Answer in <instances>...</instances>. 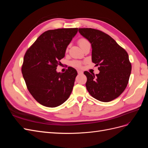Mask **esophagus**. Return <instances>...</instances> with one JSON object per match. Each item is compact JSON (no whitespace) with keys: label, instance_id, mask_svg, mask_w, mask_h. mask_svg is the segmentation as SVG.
I'll use <instances>...</instances> for the list:
<instances>
[{"label":"esophagus","instance_id":"34e87169","mask_svg":"<svg viewBox=\"0 0 148 148\" xmlns=\"http://www.w3.org/2000/svg\"><path fill=\"white\" fill-rule=\"evenodd\" d=\"M77 71H78V74H82L83 73L82 70H78Z\"/></svg>","mask_w":148,"mask_h":148}]
</instances>
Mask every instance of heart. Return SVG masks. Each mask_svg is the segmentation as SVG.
Wrapping results in <instances>:
<instances>
[{
	"instance_id": "obj_1",
	"label": "heart",
	"mask_w": 148,
	"mask_h": 148,
	"mask_svg": "<svg viewBox=\"0 0 148 148\" xmlns=\"http://www.w3.org/2000/svg\"><path fill=\"white\" fill-rule=\"evenodd\" d=\"M87 43H89V42L88 41V40H86V39L84 38H82L78 40V44L79 46H80V47H82L83 46H84V44H86ZM71 65L75 66H79L80 65H81V63L79 62L78 61H73L71 63Z\"/></svg>"
}]
</instances>
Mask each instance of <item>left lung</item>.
I'll list each match as a JSON object with an SVG mask.
<instances>
[{"label":"left lung","mask_w":148,"mask_h":148,"mask_svg":"<svg viewBox=\"0 0 148 148\" xmlns=\"http://www.w3.org/2000/svg\"><path fill=\"white\" fill-rule=\"evenodd\" d=\"M79 33L91 44L92 62L99 73L85 71L86 86L91 96L101 102L118 97L126 88L132 65L126 51L110 36L92 28H79Z\"/></svg>","instance_id":"1"}]
</instances>
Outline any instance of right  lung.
<instances>
[{
  "mask_svg": "<svg viewBox=\"0 0 148 148\" xmlns=\"http://www.w3.org/2000/svg\"><path fill=\"white\" fill-rule=\"evenodd\" d=\"M78 28H62L43 33L26 51L21 72L28 91L41 105L56 107L71 95L77 71L69 67L65 73L57 66Z\"/></svg>",
  "mask_w": 148,
  "mask_h": 148,
  "instance_id": "1",
  "label": "right lung"
}]
</instances>
